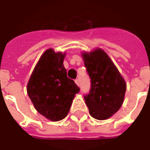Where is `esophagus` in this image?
<instances>
[{
    "instance_id": "esophagus-1",
    "label": "esophagus",
    "mask_w": 150,
    "mask_h": 150,
    "mask_svg": "<svg viewBox=\"0 0 150 150\" xmlns=\"http://www.w3.org/2000/svg\"><path fill=\"white\" fill-rule=\"evenodd\" d=\"M75 82L76 83V85H77L78 86H79V85H80V82H79V79H75Z\"/></svg>"
}]
</instances>
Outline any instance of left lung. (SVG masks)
Returning <instances> with one entry per match:
<instances>
[{"label": "left lung", "mask_w": 150, "mask_h": 150, "mask_svg": "<svg viewBox=\"0 0 150 150\" xmlns=\"http://www.w3.org/2000/svg\"><path fill=\"white\" fill-rule=\"evenodd\" d=\"M91 79V89L85 95L89 114L97 120H107L124 102L127 84L108 54L98 48L81 53Z\"/></svg>", "instance_id": "1"}]
</instances>
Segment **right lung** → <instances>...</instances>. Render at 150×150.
Masks as SVG:
<instances>
[{"label": "right lung", "instance_id": "add662e5", "mask_svg": "<svg viewBox=\"0 0 150 150\" xmlns=\"http://www.w3.org/2000/svg\"><path fill=\"white\" fill-rule=\"evenodd\" d=\"M65 52H44L30 75L27 94L35 109L48 120L59 121L68 115L75 94V81L67 77L63 65Z\"/></svg>", "mask_w": 150, "mask_h": 150}]
</instances>
